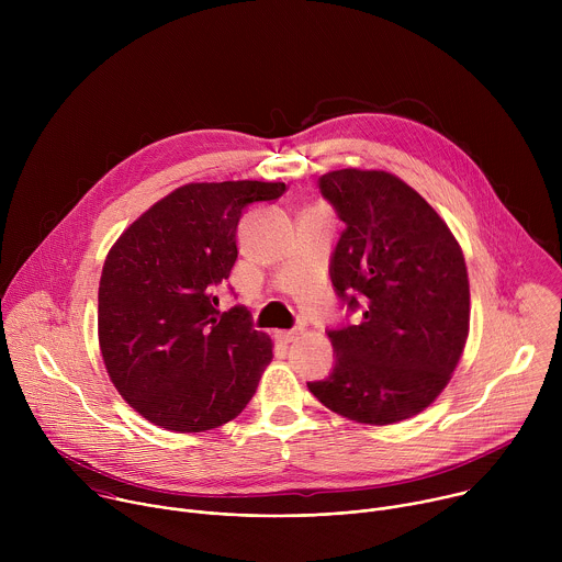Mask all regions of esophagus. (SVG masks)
<instances>
[{"instance_id": "1", "label": "esophagus", "mask_w": 562, "mask_h": 562, "mask_svg": "<svg viewBox=\"0 0 562 562\" xmlns=\"http://www.w3.org/2000/svg\"><path fill=\"white\" fill-rule=\"evenodd\" d=\"M300 336V329H289V331H278V340L280 342H284V345H289V342H293L295 338Z\"/></svg>"}]
</instances>
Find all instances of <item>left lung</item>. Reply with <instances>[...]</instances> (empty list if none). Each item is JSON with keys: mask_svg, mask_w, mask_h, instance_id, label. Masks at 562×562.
<instances>
[{"mask_svg": "<svg viewBox=\"0 0 562 562\" xmlns=\"http://www.w3.org/2000/svg\"><path fill=\"white\" fill-rule=\"evenodd\" d=\"M319 193L345 224L329 265L334 291L360 323L327 331L334 369L306 386L345 418L407 420L447 386L467 342L462 251L440 215L391 173L331 171Z\"/></svg>", "mask_w": 562, "mask_h": 562, "instance_id": "8db88e82", "label": "left lung"}]
</instances>
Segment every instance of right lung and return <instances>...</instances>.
Here are the masks:
<instances>
[{"label": "right lung", "mask_w": 562, "mask_h": 562, "mask_svg": "<svg viewBox=\"0 0 562 562\" xmlns=\"http://www.w3.org/2000/svg\"><path fill=\"white\" fill-rule=\"evenodd\" d=\"M284 191L256 180L180 187L111 249L100 280V349L115 389L148 423L198 434L249 405L273 345L254 329L247 306L220 311L215 291L235 265L245 211Z\"/></svg>", "instance_id": "right-lung-1"}]
</instances>
